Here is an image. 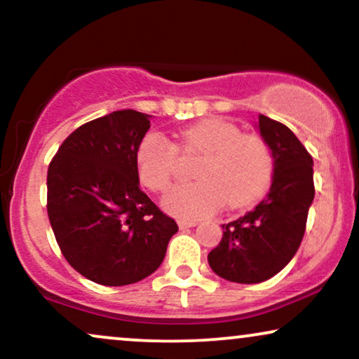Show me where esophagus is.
I'll list each match as a JSON object with an SVG mask.
<instances>
[{
  "label": "esophagus",
  "mask_w": 359,
  "mask_h": 359,
  "mask_svg": "<svg viewBox=\"0 0 359 359\" xmlns=\"http://www.w3.org/2000/svg\"><path fill=\"white\" fill-rule=\"evenodd\" d=\"M197 222L196 221H179V228L180 229H187V228H194Z\"/></svg>",
  "instance_id": "esophagus-1"
}]
</instances>
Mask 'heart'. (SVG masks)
<instances>
[{
  "label": "heart",
  "mask_w": 359,
  "mask_h": 359,
  "mask_svg": "<svg viewBox=\"0 0 359 359\" xmlns=\"http://www.w3.org/2000/svg\"><path fill=\"white\" fill-rule=\"evenodd\" d=\"M182 148L203 151L196 182L177 184L162 205L180 219H197L221 208H243L262 196L270 182L273 158L269 143L258 135L240 133V128L221 118H208L180 133ZM177 148L163 135L150 131L137 148V170L142 184L163 191L170 184Z\"/></svg>",
  "instance_id": "obj_1"
}]
</instances>
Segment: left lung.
I'll return each instance as SVG.
<instances>
[{
  "mask_svg": "<svg viewBox=\"0 0 359 359\" xmlns=\"http://www.w3.org/2000/svg\"><path fill=\"white\" fill-rule=\"evenodd\" d=\"M257 128L273 156L269 196L222 224V240L208 255L214 273L236 283L265 282L294 258L314 201V162L306 147L285 125L263 114Z\"/></svg>",
  "mask_w": 359,
  "mask_h": 359,
  "instance_id": "obj_1",
  "label": "left lung"
}]
</instances>
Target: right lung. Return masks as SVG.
<instances>
[{
	"label": "right lung",
	"instance_id": "obj_1",
	"mask_svg": "<svg viewBox=\"0 0 359 359\" xmlns=\"http://www.w3.org/2000/svg\"><path fill=\"white\" fill-rule=\"evenodd\" d=\"M150 114L121 109L65 138L47 174V212L62 255L108 287L147 278L162 265L177 222L140 189L137 148Z\"/></svg>",
	"mask_w": 359,
	"mask_h": 359
}]
</instances>
